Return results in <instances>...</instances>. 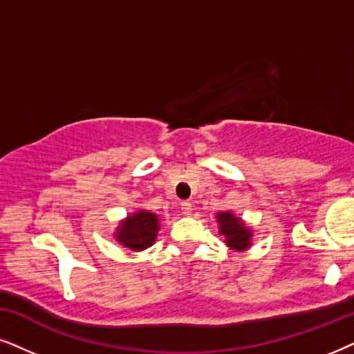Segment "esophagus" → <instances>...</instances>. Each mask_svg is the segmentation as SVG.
<instances>
[{"mask_svg":"<svg viewBox=\"0 0 354 354\" xmlns=\"http://www.w3.org/2000/svg\"><path fill=\"white\" fill-rule=\"evenodd\" d=\"M181 210H183V214H185V216H189L191 210H192V205H191L189 201H183Z\"/></svg>","mask_w":354,"mask_h":354,"instance_id":"obj_1","label":"esophagus"}]
</instances>
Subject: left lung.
Here are the masks:
<instances>
[{"instance_id":"obj_1","label":"left lung","mask_w":354,"mask_h":354,"mask_svg":"<svg viewBox=\"0 0 354 354\" xmlns=\"http://www.w3.org/2000/svg\"><path fill=\"white\" fill-rule=\"evenodd\" d=\"M216 218L218 223V234L225 236L227 247L235 252H245L252 247L253 232L250 230L248 225H245L240 217H236L230 210H225V212H218Z\"/></svg>"}]
</instances>
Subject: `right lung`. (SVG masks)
<instances>
[{
	"mask_svg": "<svg viewBox=\"0 0 354 354\" xmlns=\"http://www.w3.org/2000/svg\"><path fill=\"white\" fill-rule=\"evenodd\" d=\"M160 230L158 216L149 210H137L132 216L124 218L115 230V240L132 252L151 247Z\"/></svg>",
	"mask_w": 354,
	"mask_h": 354,
	"instance_id": "1",
	"label": "right lung"
}]
</instances>
